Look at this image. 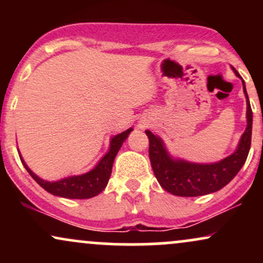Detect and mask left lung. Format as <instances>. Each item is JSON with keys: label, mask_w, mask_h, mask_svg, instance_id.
Returning a JSON list of instances; mask_svg holds the SVG:
<instances>
[{"label": "left lung", "mask_w": 263, "mask_h": 263, "mask_svg": "<svg viewBox=\"0 0 263 263\" xmlns=\"http://www.w3.org/2000/svg\"><path fill=\"white\" fill-rule=\"evenodd\" d=\"M231 69L242 81L247 104V126L234 153L214 163L189 162L172 156L159 136L152 134L149 129L146 131L149 140V159L153 173L162 188L171 194L178 197H199L218 192L230 183L245 164L251 146L252 110L245 81L234 66H231Z\"/></svg>", "instance_id": "obj_1"}]
</instances>
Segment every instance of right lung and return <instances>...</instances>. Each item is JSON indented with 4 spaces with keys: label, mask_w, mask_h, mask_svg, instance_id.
Listing matches in <instances>:
<instances>
[{
    "label": "right lung",
    "mask_w": 263,
    "mask_h": 263,
    "mask_svg": "<svg viewBox=\"0 0 263 263\" xmlns=\"http://www.w3.org/2000/svg\"><path fill=\"white\" fill-rule=\"evenodd\" d=\"M132 131H134V128H128L121 132V134L115 135L114 137H111L107 153L102 157L91 171L80 174V176L62 178V179L55 180V182H48V180L42 179L26 164L21 153L20 158L33 179L50 194L66 199H89L99 195L102 190L106 188L111 172H112L115 157H116L122 143Z\"/></svg>",
    "instance_id": "1"
}]
</instances>
